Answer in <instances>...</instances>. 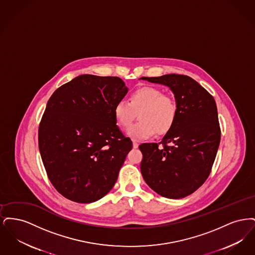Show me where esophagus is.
<instances>
[{"instance_id": "obj_1", "label": "esophagus", "mask_w": 255, "mask_h": 255, "mask_svg": "<svg viewBox=\"0 0 255 255\" xmlns=\"http://www.w3.org/2000/svg\"><path fill=\"white\" fill-rule=\"evenodd\" d=\"M133 148H137L138 147V142L136 140H133Z\"/></svg>"}]
</instances>
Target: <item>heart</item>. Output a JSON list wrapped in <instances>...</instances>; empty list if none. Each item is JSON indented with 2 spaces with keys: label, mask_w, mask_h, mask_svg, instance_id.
I'll return each instance as SVG.
<instances>
[{
  "label": "heart",
  "mask_w": 255,
  "mask_h": 255,
  "mask_svg": "<svg viewBox=\"0 0 255 255\" xmlns=\"http://www.w3.org/2000/svg\"><path fill=\"white\" fill-rule=\"evenodd\" d=\"M129 101L121 99L114 108L116 121L122 128H129L136 113L139 112L140 122L128 130V134L135 139H145L155 133L158 135L168 133L173 128L177 116L178 104L175 98L165 95L156 87L146 86L134 90Z\"/></svg>",
  "instance_id": "b5f03b06"
}]
</instances>
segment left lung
<instances>
[{
  "label": "left lung",
  "instance_id": "left-lung-1",
  "mask_svg": "<svg viewBox=\"0 0 255 255\" xmlns=\"http://www.w3.org/2000/svg\"><path fill=\"white\" fill-rule=\"evenodd\" d=\"M141 78L168 86L178 104L176 122L162 140L138 146L143 156L142 177L158 194L184 198L204 184L216 158L221 140L216 102L187 75L171 73Z\"/></svg>",
  "mask_w": 255,
  "mask_h": 255
}]
</instances>
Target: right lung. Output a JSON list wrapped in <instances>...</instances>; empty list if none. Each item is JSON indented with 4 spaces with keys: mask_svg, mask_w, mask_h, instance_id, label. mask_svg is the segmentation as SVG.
Listing matches in <instances>:
<instances>
[{
    "mask_svg": "<svg viewBox=\"0 0 255 255\" xmlns=\"http://www.w3.org/2000/svg\"><path fill=\"white\" fill-rule=\"evenodd\" d=\"M127 91L120 77L83 74L49 98L38 144L49 181L65 198L89 204L115 185L133 147L114 115Z\"/></svg>",
    "mask_w": 255,
    "mask_h": 255,
    "instance_id": "1",
    "label": "right lung"
}]
</instances>
